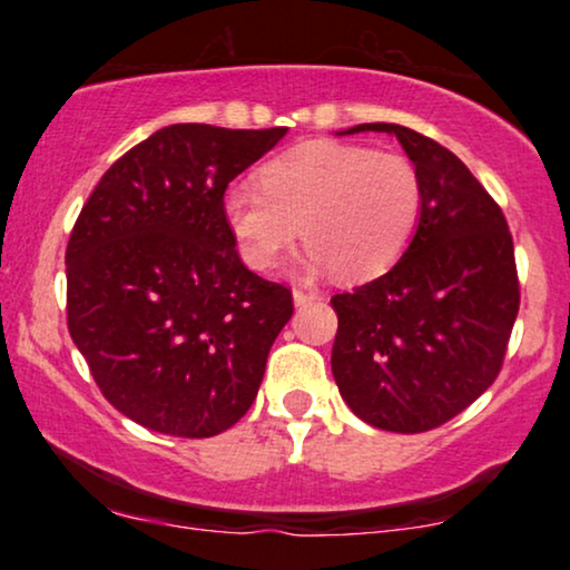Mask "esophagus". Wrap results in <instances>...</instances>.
Instances as JSON below:
<instances>
[{
  "instance_id": "esophagus-1",
  "label": "esophagus",
  "mask_w": 570,
  "mask_h": 570,
  "mask_svg": "<svg viewBox=\"0 0 570 570\" xmlns=\"http://www.w3.org/2000/svg\"><path fill=\"white\" fill-rule=\"evenodd\" d=\"M316 298H318L316 291H303V287H295V291H293L295 306H306V303H314Z\"/></svg>"
}]
</instances>
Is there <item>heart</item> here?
<instances>
[{"instance_id": "1", "label": "heart", "mask_w": 570, "mask_h": 570, "mask_svg": "<svg viewBox=\"0 0 570 570\" xmlns=\"http://www.w3.org/2000/svg\"><path fill=\"white\" fill-rule=\"evenodd\" d=\"M223 194V220L246 267L269 272L301 236L303 267L371 279L400 259L423 213V181L400 153L314 139Z\"/></svg>"}]
</instances>
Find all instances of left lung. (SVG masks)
I'll return each instance as SVG.
<instances>
[{
	"label": "left lung",
	"instance_id": "obj_1",
	"mask_svg": "<svg viewBox=\"0 0 570 570\" xmlns=\"http://www.w3.org/2000/svg\"><path fill=\"white\" fill-rule=\"evenodd\" d=\"M386 131L423 181V213L386 275L332 298V373L363 423L423 433L478 400L501 371L519 314L513 240L501 207L454 153L400 124Z\"/></svg>",
	"mask_w": 570,
	"mask_h": 570
}]
</instances>
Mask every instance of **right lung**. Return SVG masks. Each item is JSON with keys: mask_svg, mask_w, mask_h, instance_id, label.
Returning a JSON list of instances; mask_svg holds the SVG:
<instances>
[{"mask_svg": "<svg viewBox=\"0 0 570 570\" xmlns=\"http://www.w3.org/2000/svg\"><path fill=\"white\" fill-rule=\"evenodd\" d=\"M275 129L170 124L100 178L67 246V324L121 415L209 439L252 407L287 287L244 267L223 194L285 137Z\"/></svg>", "mask_w": 570, "mask_h": 570, "instance_id": "1", "label": "right lung"}]
</instances>
